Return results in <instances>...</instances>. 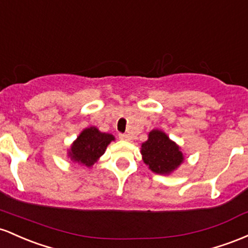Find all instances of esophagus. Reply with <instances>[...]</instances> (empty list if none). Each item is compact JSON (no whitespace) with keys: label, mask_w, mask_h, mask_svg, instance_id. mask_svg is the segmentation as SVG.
Wrapping results in <instances>:
<instances>
[{"label":"esophagus","mask_w":248,"mask_h":248,"mask_svg":"<svg viewBox=\"0 0 248 248\" xmlns=\"http://www.w3.org/2000/svg\"><path fill=\"white\" fill-rule=\"evenodd\" d=\"M119 138H121L122 140H130V136L125 135V133H121V135H119Z\"/></svg>","instance_id":"34e87169"}]
</instances>
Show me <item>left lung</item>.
<instances>
[{"mask_svg":"<svg viewBox=\"0 0 248 248\" xmlns=\"http://www.w3.org/2000/svg\"><path fill=\"white\" fill-rule=\"evenodd\" d=\"M140 154L145 165L152 172L169 176L184 163L185 158L180 146L171 140L161 130L154 129L141 144Z\"/></svg>","mask_w":248,"mask_h":248,"instance_id":"left-lung-1","label":"left lung"}]
</instances>
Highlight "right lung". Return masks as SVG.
<instances>
[{
  "mask_svg": "<svg viewBox=\"0 0 248 248\" xmlns=\"http://www.w3.org/2000/svg\"><path fill=\"white\" fill-rule=\"evenodd\" d=\"M113 140L115 136L111 133L101 132L96 126L87 127L72 141L68 150V158H70L72 163L91 168L104 155L108 145Z\"/></svg>",
  "mask_w": 248,
  "mask_h": 248,
  "instance_id": "right-lung-1",
  "label": "right lung"
}]
</instances>
